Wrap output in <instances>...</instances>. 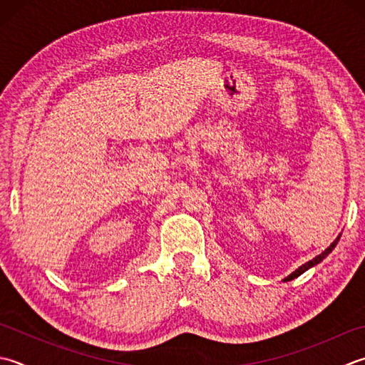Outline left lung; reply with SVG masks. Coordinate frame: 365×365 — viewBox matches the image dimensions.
Listing matches in <instances>:
<instances>
[{"mask_svg":"<svg viewBox=\"0 0 365 365\" xmlns=\"http://www.w3.org/2000/svg\"><path fill=\"white\" fill-rule=\"evenodd\" d=\"M339 239H340V235H339V237H337V239H335V240L332 242V244H331L329 247H327V248L324 250V252H323V253H321V255H318V256H317V258H313L312 261H309V262H305V264H304V266H301V267H299L297 270H294V272H292V274H291L289 277H287V278H284V282H289V280H292V278H296V277H299V275H301V274H304L307 269H310V267H313V266H315V264H318V262H321V261H323V259L326 258V256H327V255H329V253L332 252V250L335 248V245H337V242H339Z\"/></svg>","mask_w":365,"mask_h":365,"instance_id":"obj_1","label":"left lung"}]
</instances>
